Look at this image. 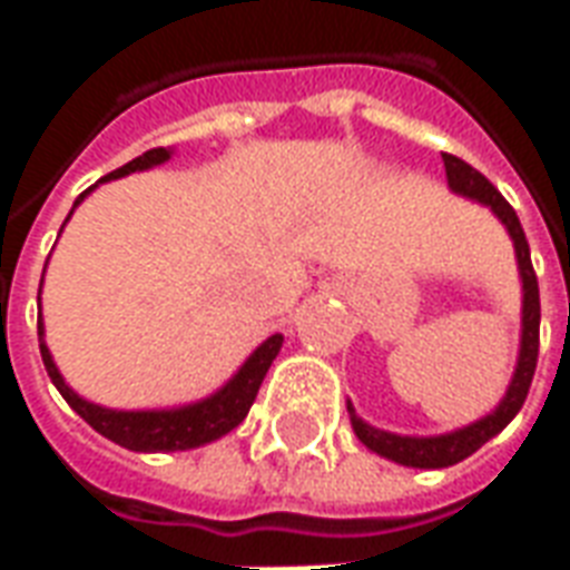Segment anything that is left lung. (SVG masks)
<instances>
[{
	"mask_svg": "<svg viewBox=\"0 0 570 570\" xmlns=\"http://www.w3.org/2000/svg\"><path fill=\"white\" fill-rule=\"evenodd\" d=\"M442 164H445V176H449V186L458 191V195H466V198H476L479 204H489L491 210L498 213V219L507 225V232L513 237L515 244V259H519V274H522V351H519V366H515L513 382H510V391L501 400V406L494 409L491 415H485L476 424H470L464 430H454V433H445V436H396V433H384V430L370 428L366 421H360L354 415V409L347 403V412H351V424H354V433L360 436L363 445H370L372 452H379L382 458H391L396 464L406 466H452L458 461H464L470 454L482 449L491 436H498L510 421L515 419V412L522 409L528 396V387H531V379H534V370H538V351H540V289H538V274H534V265H531V249H528L525 232H522V223L519 216L510 207V200L503 198L498 188L491 186L485 176L479 174L476 167H470L466 161H461L458 155H449L442 151Z\"/></svg>",
	"mask_w": 570,
	"mask_h": 570,
	"instance_id": "obj_1",
	"label": "left lung"
}]
</instances>
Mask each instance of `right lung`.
Listing matches in <instances>:
<instances>
[{
	"instance_id": "obj_1",
	"label": "right lung",
	"mask_w": 570,
	"mask_h": 570,
	"mask_svg": "<svg viewBox=\"0 0 570 570\" xmlns=\"http://www.w3.org/2000/svg\"><path fill=\"white\" fill-rule=\"evenodd\" d=\"M170 158V151L158 146V149L142 151L140 158H134L125 167H118L112 174H106L104 179H118V176H128L134 170H146ZM94 188V186H91ZM91 188H85L76 204H79ZM72 204V207H76ZM69 219V216H67ZM284 345V335H272L265 338L249 360L237 370L232 382L225 384L223 391H216L207 400H200L195 406L183 409H167V412H116V409L94 406L88 400H81L76 391H69L67 382L60 379L55 360L48 354V345L42 338V321H39V351H42V363L51 382L60 391V396L67 400L69 406L79 412L81 419L88 421L97 433H104L106 440L125 445L130 452H186V449H198L204 442H213L225 436L228 430H235L240 421L247 419L253 400L259 394V384L265 379V372L272 366V360L277 357V351Z\"/></svg>"
}]
</instances>
